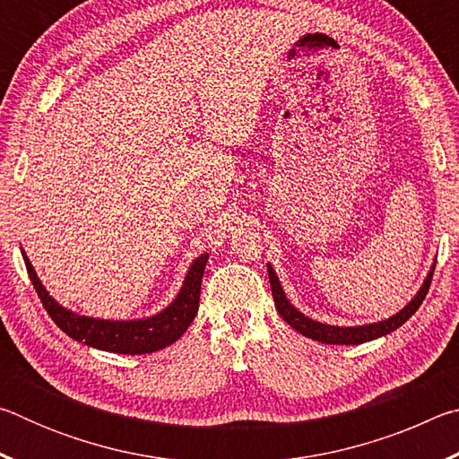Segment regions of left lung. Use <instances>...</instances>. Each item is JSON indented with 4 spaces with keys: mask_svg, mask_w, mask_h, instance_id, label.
Segmentation results:
<instances>
[{
    "mask_svg": "<svg viewBox=\"0 0 459 459\" xmlns=\"http://www.w3.org/2000/svg\"><path fill=\"white\" fill-rule=\"evenodd\" d=\"M433 269L435 267H431L429 273H427L421 290L417 291L415 298L411 299L399 314H394V316L388 317V320L377 322V324L348 325V328H342V325H328V324L316 322V320H312V317H307L301 312H298V309L291 306V301L285 298V291H283L281 283H279L273 267H271L267 263L269 283H271V291H273V301H275V307H277L279 316H281L293 330H298L301 336L312 338V340H317V342H324V344H346V346L348 344H362V342H370L375 338L386 336V333H391L393 330H397L399 325L405 324L409 317L417 312L419 306L423 304L425 295H427V291H429V285H431Z\"/></svg>",
    "mask_w": 459,
    "mask_h": 459,
    "instance_id": "8db88e82",
    "label": "left lung"
}]
</instances>
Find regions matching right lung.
Returning a JSON list of instances; mask_svg holds the SVG:
<instances>
[{
    "mask_svg": "<svg viewBox=\"0 0 459 459\" xmlns=\"http://www.w3.org/2000/svg\"><path fill=\"white\" fill-rule=\"evenodd\" d=\"M24 255V263L32 281L34 290L40 298L42 306L58 328L68 333L73 340L82 342V344L99 348L105 352L117 354H147L161 351L182 336L192 324L194 316L198 312L200 301V285L204 267L208 263V253L192 263L188 273H186L184 285L176 299L169 304L164 312L155 314L145 320H99V317L79 316L71 309L62 307L58 301H54L48 291L44 290L40 279H38L32 263Z\"/></svg>",
    "mask_w": 459,
    "mask_h": 459,
    "instance_id": "right-lung-1",
    "label": "right lung"
}]
</instances>
